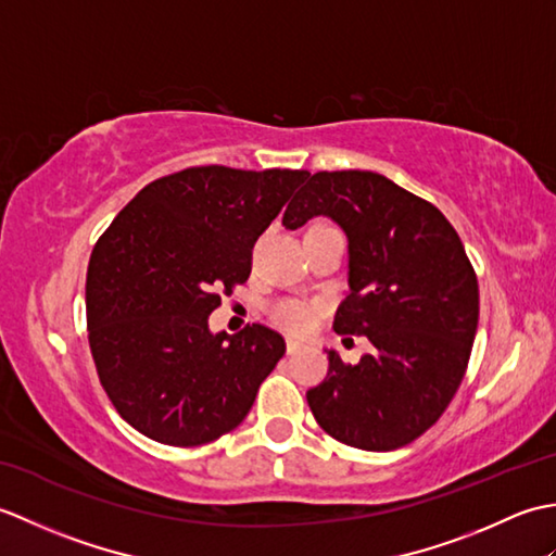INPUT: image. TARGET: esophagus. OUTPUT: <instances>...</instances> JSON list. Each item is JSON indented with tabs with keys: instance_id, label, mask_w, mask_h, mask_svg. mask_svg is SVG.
<instances>
[{
	"instance_id": "34e87169",
	"label": "esophagus",
	"mask_w": 556,
	"mask_h": 556,
	"mask_svg": "<svg viewBox=\"0 0 556 556\" xmlns=\"http://www.w3.org/2000/svg\"><path fill=\"white\" fill-rule=\"evenodd\" d=\"M301 349H303L301 341H296V339H287V351H289V353H296V351H301Z\"/></svg>"
}]
</instances>
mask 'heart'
Listing matches in <instances>:
<instances>
[{
	"mask_svg": "<svg viewBox=\"0 0 556 556\" xmlns=\"http://www.w3.org/2000/svg\"><path fill=\"white\" fill-rule=\"evenodd\" d=\"M271 317L287 332L305 334L315 323V308L303 301H279L271 305Z\"/></svg>",
	"mask_w": 556,
	"mask_h": 556,
	"instance_id": "1",
	"label": "heart"
}]
</instances>
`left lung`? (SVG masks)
I'll list each match as a JSON object with an SVG mask.
<instances>
[{"instance_id":"obj_1","label":"left lung","mask_w":556,"mask_h":556,"mask_svg":"<svg viewBox=\"0 0 556 556\" xmlns=\"http://www.w3.org/2000/svg\"><path fill=\"white\" fill-rule=\"evenodd\" d=\"M332 219L349 241V296L334 332L372 353L329 372L308 406L334 440L392 452L440 420L464 380L478 329V279L440 210L375 172H317L285 212L287 229Z\"/></svg>"}]
</instances>
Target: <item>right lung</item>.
I'll use <instances>...</instances> for the list:
<instances>
[{
  "instance_id": "add662e5",
  "label": "right lung",
  "mask_w": 556,
  "mask_h": 556,
  "mask_svg": "<svg viewBox=\"0 0 556 556\" xmlns=\"http://www.w3.org/2000/svg\"><path fill=\"white\" fill-rule=\"evenodd\" d=\"M308 172L193 167L146 186L90 255L88 339L104 392L150 440L198 446L231 432L285 356L275 329L212 332L251 275V251Z\"/></svg>"
}]
</instances>
